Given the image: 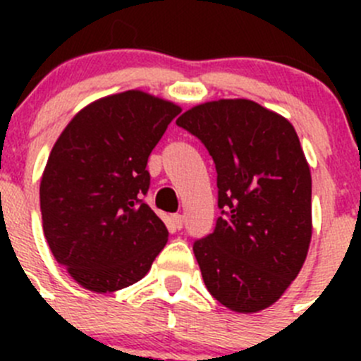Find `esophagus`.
Masks as SVG:
<instances>
[{
	"label": "esophagus",
	"mask_w": 361,
	"mask_h": 361,
	"mask_svg": "<svg viewBox=\"0 0 361 361\" xmlns=\"http://www.w3.org/2000/svg\"><path fill=\"white\" fill-rule=\"evenodd\" d=\"M173 224L176 228L183 227V216L181 214H173Z\"/></svg>",
	"instance_id": "obj_1"
}]
</instances>
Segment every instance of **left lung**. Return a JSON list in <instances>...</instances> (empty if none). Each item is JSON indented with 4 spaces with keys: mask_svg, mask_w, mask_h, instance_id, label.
Instances as JSON below:
<instances>
[{
    "mask_svg": "<svg viewBox=\"0 0 361 361\" xmlns=\"http://www.w3.org/2000/svg\"><path fill=\"white\" fill-rule=\"evenodd\" d=\"M216 167L213 234L194 243L204 285L235 312H258L292 285L312 234L311 171L293 126L250 99L197 104L176 120Z\"/></svg>",
    "mask_w": 361,
    "mask_h": 361,
    "instance_id": "8db88e82",
    "label": "left lung"
}]
</instances>
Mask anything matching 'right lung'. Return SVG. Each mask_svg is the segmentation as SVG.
I'll use <instances>...</instances> for the list:
<instances>
[{
	"label": "right lung",
	"instance_id": "add662e5",
	"mask_svg": "<svg viewBox=\"0 0 361 361\" xmlns=\"http://www.w3.org/2000/svg\"><path fill=\"white\" fill-rule=\"evenodd\" d=\"M180 111L126 90L87 104L54 145L39 183L43 232L83 288L110 293L134 285L166 246L169 232L143 195L148 157Z\"/></svg>",
	"mask_w": 361,
	"mask_h": 361
}]
</instances>
